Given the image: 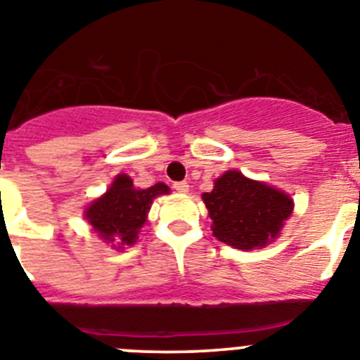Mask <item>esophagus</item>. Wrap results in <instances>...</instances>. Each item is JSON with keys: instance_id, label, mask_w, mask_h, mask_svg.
Instances as JSON below:
<instances>
[{"instance_id": "esophagus-1", "label": "esophagus", "mask_w": 360, "mask_h": 360, "mask_svg": "<svg viewBox=\"0 0 360 360\" xmlns=\"http://www.w3.org/2000/svg\"><path fill=\"white\" fill-rule=\"evenodd\" d=\"M174 189H176L178 193L186 195V193H189V184H187V182H176V184H174Z\"/></svg>"}]
</instances>
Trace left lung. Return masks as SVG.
I'll use <instances>...</instances> for the list:
<instances>
[{"label":"left lung","mask_w":360,"mask_h":360,"mask_svg":"<svg viewBox=\"0 0 360 360\" xmlns=\"http://www.w3.org/2000/svg\"><path fill=\"white\" fill-rule=\"evenodd\" d=\"M202 198L212 219V234L240 250L274 241L294 211V200L287 193L250 180L240 171H225Z\"/></svg>","instance_id":"1"}]
</instances>
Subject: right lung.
<instances>
[{"instance_id":"right-lung-1","label":"right lung","mask_w":360,"mask_h":360,"mask_svg":"<svg viewBox=\"0 0 360 360\" xmlns=\"http://www.w3.org/2000/svg\"><path fill=\"white\" fill-rule=\"evenodd\" d=\"M169 187L158 182L148 189H136L128 174H119L101 198L94 200L84 211L88 224L106 243L117 249L131 247L148 219L153 200L167 195Z\"/></svg>"}]
</instances>
